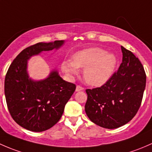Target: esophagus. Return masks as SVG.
Returning <instances> with one entry per match:
<instances>
[{
  "instance_id": "1",
  "label": "esophagus",
  "mask_w": 152,
  "mask_h": 152,
  "mask_svg": "<svg viewBox=\"0 0 152 152\" xmlns=\"http://www.w3.org/2000/svg\"><path fill=\"white\" fill-rule=\"evenodd\" d=\"M84 89V88H83L80 86H77L76 87V91H83Z\"/></svg>"
}]
</instances>
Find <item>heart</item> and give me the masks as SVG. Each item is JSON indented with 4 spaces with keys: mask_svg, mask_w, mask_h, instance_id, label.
I'll return each mask as SVG.
<instances>
[{
    "mask_svg": "<svg viewBox=\"0 0 152 152\" xmlns=\"http://www.w3.org/2000/svg\"><path fill=\"white\" fill-rule=\"evenodd\" d=\"M117 65V58L113 53L100 48L82 50L73 55L72 61H64L61 69L69 76L78 74L83 69V77L88 84L94 86L103 85L110 80Z\"/></svg>",
    "mask_w": 152,
    "mask_h": 152,
    "instance_id": "heart-1",
    "label": "heart"
}]
</instances>
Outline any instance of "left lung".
Wrapping results in <instances>:
<instances>
[{
	"label": "left lung",
	"mask_w": 152,
	"mask_h": 152,
	"mask_svg": "<svg viewBox=\"0 0 152 152\" xmlns=\"http://www.w3.org/2000/svg\"><path fill=\"white\" fill-rule=\"evenodd\" d=\"M122 63L101 87L86 89L85 110L98 126L115 129L126 124L137 113L146 87L143 65L131 51L121 46Z\"/></svg>",
	"instance_id": "1"
}]
</instances>
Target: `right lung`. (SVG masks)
I'll list each match as a JSON object with an SVG mask.
<instances>
[{
  "label": "right lung",
  "mask_w": 152,
  "mask_h": 152,
  "mask_svg": "<svg viewBox=\"0 0 152 152\" xmlns=\"http://www.w3.org/2000/svg\"><path fill=\"white\" fill-rule=\"evenodd\" d=\"M64 40L39 42L23 50L9 66L4 92L8 109L15 122L32 132H42L61 118L64 107L76 86L64 80L54 69L47 78L35 80L29 77L28 61L44 51L58 50Z\"/></svg>",
  "instance_id": "1"
}]
</instances>
